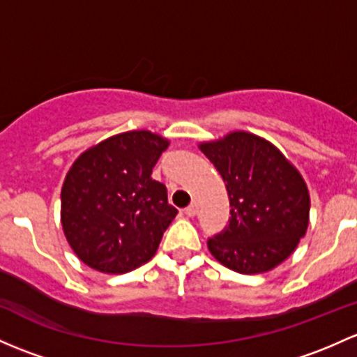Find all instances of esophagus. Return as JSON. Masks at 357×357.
<instances>
[{
	"label": "esophagus",
	"mask_w": 357,
	"mask_h": 357,
	"mask_svg": "<svg viewBox=\"0 0 357 357\" xmlns=\"http://www.w3.org/2000/svg\"><path fill=\"white\" fill-rule=\"evenodd\" d=\"M185 213H186V215H188V217H195V215H197V213H198V204H197V202H193V204L188 205V207L185 208Z\"/></svg>",
	"instance_id": "obj_1"
}]
</instances>
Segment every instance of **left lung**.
<instances>
[{
  "label": "left lung",
  "mask_w": 357,
  "mask_h": 357,
  "mask_svg": "<svg viewBox=\"0 0 357 357\" xmlns=\"http://www.w3.org/2000/svg\"><path fill=\"white\" fill-rule=\"evenodd\" d=\"M226 183L229 226L207 241L217 261L239 273H264L292 255L310 222V193L275 145L248 131L200 144Z\"/></svg>",
  "instance_id": "8db88e82"
}]
</instances>
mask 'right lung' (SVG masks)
Listing matches in <instances>:
<instances>
[{
  "mask_svg": "<svg viewBox=\"0 0 357 357\" xmlns=\"http://www.w3.org/2000/svg\"><path fill=\"white\" fill-rule=\"evenodd\" d=\"M169 140L126 131L85 150L61 188V226L78 258L104 273H126L155 255L178 210L152 169Z\"/></svg>",
  "mask_w": 357,
  "mask_h": 357,
  "instance_id": "1",
  "label": "right lung"
}]
</instances>
